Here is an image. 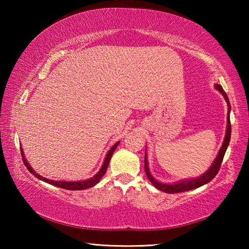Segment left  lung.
I'll list each match as a JSON object with an SVG mask.
<instances>
[{"mask_svg": "<svg viewBox=\"0 0 249 249\" xmlns=\"http://www.w3.org/2000/svg\"><path fill=\"white\" fill-rule=\"evenodd\" d=\"M215 89L220 92L223 96H224V99L227 103V107H229V112H227V125H226L225 137H224V141H223L222 147L220 148V150H218L216 158L214 159L213 163L211 165L209 169L206 170L203 175H201L200 177H196V178H191V179L180 180V181H177V182H174V183H163V182H159V181L156 180L153 177V175L150 174L149 167H148V159H147V153H145L146 176H147V178L150 180V182L155 185V188H157L158 190L166 192V193H179V192H184V191H190V190H193V189H196L199 187H202V185H204L206 183H209L210 181L217 175L218 170H220L221 163L223 161V158H224L225 151L230 144L231 126V121H230L231 104H230L229 98H227L226 93L224 92V90H223V88L220 86V84H215Z\"/></svg>", "mask_w": 249, "mask_h": 249, "instance_id": "obj_1", "label": "left lung"}]
</instances>
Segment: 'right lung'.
I'll use <instances>...</instances> for the list:
<instances>
[{"instance_id":"add662e5","label":"right lung","mask_w":249,"mask_h":249,"mask_svg":"<svg viewBox=\"0 0 249 249\" xmlns=\"http://www.w3.org/2000/svg\"><path fill=\"white\" fill-rule=\"evenodd\" d=\"M119 144H120V141L117 142H115V144L113 145L111 148H109L107 156H105L103 165H102V167L100 168V170L96 172V174L93 177H92V178L87 179V180H82V181H54V180H50V179L45 178V177L37 174V172L33 169L32 166L27 162V160H26V158H25V156H24L23 149H20V153H22V156H23L24 165L26 166L28 171L31 172V174H33L34 176H35L37 179H39L41 181H45V182H47L49 184L56 185V187H59V188L67 189V190H84V189L91 188V187H93V185H95L96 183H99V181L101 180V178H102V177L105 175V172H107V166H108V163H109V160H111L112 155H113V153H114V150L116 149V147H117V145H119ZM20 148H22V147H20Z\"/></svg>"}]
</instances>
